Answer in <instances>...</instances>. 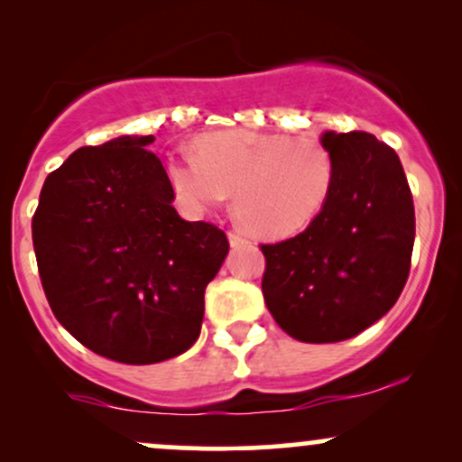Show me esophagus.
<instances>
[{
    "label": "esophagus",
    "instance_id": "esophagus-1",
    "mask_svg": "<svg viewBox=\"0 0 462 462\" xmlns=\"http://www.w3.org/2000/svg\"><path fill=\"white\" fill-rule=\"evenodd\" d=\"M227 238H230V245L232 247H243V245H247V243H249V238L243 236V235H238V232H230V235H227Z\"/></svg>",
    "mask_w": 462,
    "mask_h": 462
}]
</instances>
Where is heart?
<instances>
[{"instance_id":"obj_1","label":"heart","mask_w":462,"mask_h":462,"mask_svg":"<svg viewBox=\"0 0 462 462\" xmlns=\"http://www.w3.org/2000/svg\"><path fill=\"white\" fill-rule=\"evenodd\" d=\"M198 156L167 161L169 187L189 215L219 208L236 190V213L254 235L306 230L332 193L334 161L315 136L219 130L195 141Z\"/></svg>"}]
</instances>
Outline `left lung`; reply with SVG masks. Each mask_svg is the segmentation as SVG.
Masks as SVG:
<instances>
[{
    "mask_svg": "<svg viewBox=\"0 0 462 462\" xmlns=\"http://www.w3.org/2000/svg\"><path fill=\"white\" fill-rule=\"evenodd\" d=\"M334 161L326 206L298 236L261 245L263 295L304 343L356 337L393 309L411 272L415 206L400 158L367 132H323Z\"/></svg>",
    "mask_w": 462,
    "mask_h": 462,
    "instance_id": "left-lung-1",
    "label": "left lung"
}]
</instances>
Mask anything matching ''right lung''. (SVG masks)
<instances>
[{
  "label": "right lung",
  "instance_id": "add662e5",
  "mask_svg": "<svg viewBox=\"0 0 462 462\" xmlns=\"http://www.w3.org/2000/svg\"><path fill=\"white\" fill-rule=\"evenodd\" d=\"M153 136L79 147L47 176L32 217L41 282L56 319L91 352L125 365L173 358L198 341L204 291L226 232L184 221Z\"/></svg>",
  "mask_w": 462,
  "mask_h": 462
}]
</instances>
